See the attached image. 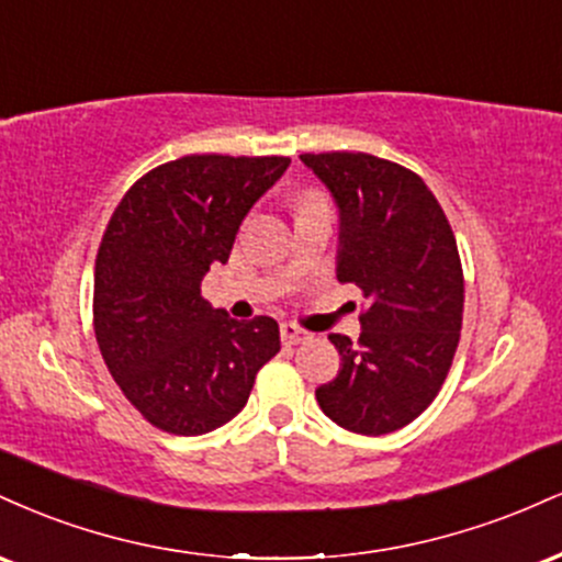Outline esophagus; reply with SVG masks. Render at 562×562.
<instances>
[{
    "label": "esophagus",
    "instance_id": "1",
    "mask_svg": "<svg viewBox=\"0 0 562 562\" xmlns=\"http://www.w3.org/2000/svg\"><path fill=\"white\" fill-rule=\"evenodd\" d=\"M280 335H282V340H285V344H290V346L301 344V340L308 338V333L301 330V327L293 325V322H282V325H280Z\"/></svg>",
    "mask_w": 562,
    "mask_h": 562
}]
</instances>
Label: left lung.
Masks as SVG:
<instances>
[{
  "mask_svg": "<svg viewBox=\"0 0 562 562\" xmlns=\"http://www.w3.org/2000/svg\"><path fill=\"white\" fill-rule=\"evenodd\" d=\"M340 216V282L362 290L359 340L330 335L340 370L317 402L351 434L383 436L420 417L454 359L465 280L454 232L415 171L367 153H303Z\"/></svg>",
  "mask_w": 562,
  "mask_h": 562,
  "instance_id": "8db88e82",
  "label": "left lung"
}]
</instances>
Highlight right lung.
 Returning <instances> with one entry per match:
<instances>
[{
  "instance_id": "right-lung-1",
  "label": "right lung",
  "mask_w": 562,
  "mask_h": 562,
  "mask_svg": "<svg viewBox=\"0 0 562 562\" xmlns=\"http://www.w3.org/2000/svg\"><path fill=\"white\" fill-rule=\"evenodd\" d=\"M290 158L184 156L137 179L94 261V335L124 396L156 428L200 436L248 402L280 351L272 317L232 319L200 295L227 263L245 214Z\"/></svg>"
}]
</instances>
